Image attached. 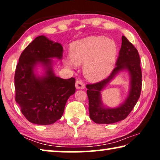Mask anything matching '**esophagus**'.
Wrapping results in <instances>:
<instances>
[{
    "label": "esophagus",
    "mask_w": 160,
    "mask_h": 160,
    "mask_svg": "<svg viewBox=\"0 0 160 160\" xmlns=\"http://www.w3.org/2000/svg\"><path fill=\"white\" fill-rule=\"evenodd\" d=\"M76 89H84L85 85L81 80H77L76 82Z\"/></svg>",
    "instance_id": "1"
}]
</instances>
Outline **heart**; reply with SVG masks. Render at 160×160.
Listing matches in <instances>:
<instances>
[{"mask_svg": "<svg viewBox=\"0 0 160 160\" xmlns=\"http://www.w3.org/2000/svg\"><path fill=\"white\" fill-rule=\"evenodd\" d=\"M65 65L73 67L84 64L86 77L92 82L106 78L113 71L117 57V46L104 36H92L72 43Z\"/></svg>", "mask_w": 160, "mask_h": 160, "instance_id": "1", "label": "heart"}]
</instances>
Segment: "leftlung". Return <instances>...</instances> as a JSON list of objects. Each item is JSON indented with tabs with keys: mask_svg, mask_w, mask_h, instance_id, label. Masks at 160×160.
I'll return each mask as SVG.
<instances>
[{
	"mask_svg": "<svg viewBox=\"0 0 160 160\" xmlns=\"http://www.w3.org/2000/svg\"><path fill=\"white\" fill-rule=\"evenodd\" d=\"M141 60L138 50L128 40L122 37V46L115 68L106 79L93 84H87L89 117L97 124H113L125 119L134 108L140 98L142 86ZM122 71L130 76V89L128 98L116 108H109L102 101L101 92Z\"/></svg>",
	"mask_w": 160,
	"mask_h": 160,
	"instance_id": "8db88e82",
	"label": "left lung"
}]
</instances>
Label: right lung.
Segmentation results:
<instances>
[{
	"mask_svg": "<svg viewBox=\"0 0 160 160\" xmlns=\"http://www.w3.org/2000/svg\"><path fill=\"white\" fill-rule=\"evenodd\" d=\"M63 48L44 36L36 37L24 49L14 75L15 100L31 123L47 125L60 119L67 100L76 92L74 78L63 79L53 71L52 58L61 60ZM40 65L45 72L35 73Z\"/></svg>",
	"mask_w": 160,
	"mask_h": 160,
	"instance_id": "right-lung-1",
	"label": "right lung"
}]
</instances>
